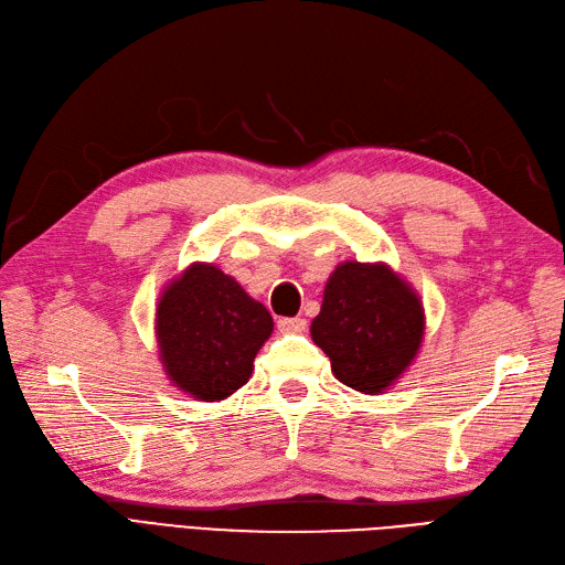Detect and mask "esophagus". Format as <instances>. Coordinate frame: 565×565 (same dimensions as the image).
I'll return each mask as SVG.
<instances>
[{"label":"esophagus","instance_id":"esophagus-1","mask_svg":"<svg viewBox=\"0 0 565 565\" xmlns=\"http://www.w3.org/2000/svg\"><path fill=\"white\" fill-rule=\"evenodd\" d=\"M281 333H302L307 329V321L302 317H284L277 321Z\"/></svg>","mask_w":565,"mask_h":565}]
</instances>
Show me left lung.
Returning <instances> with one entry per match:
<instances>
[{
	"label": "left lung",
	"instance_id": "1",
	"mask_svg": "<svg viewBox=\"0 0 565 565\" xmlns=\"http://www.w3.org/2000/svg\"><path fill=\"white\" fill-rule=\"evenodd\" d=\"M309 333L342 385L380 394L420 352L425 309L390 265L348 260L326 281L321 312Z\"/></svg>",
	"mask_w": 565,
	"mask_h": 565
}]
</instances>
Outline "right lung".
Returning a JSON list of instances; mask_svg holds the SVG:
<instances>
[{
	"instance_id": "obj_1",
	"label": "right lung",
	"mask_w": 565,
	"mask_h": 565,
	"mask_svg": "<svg viewBox=\"0 0 565 565\" xmlns=\"http://www.w3.org/2000/svg\"><path fill=\"white\" fill-rule=\"evenodd\" d=\"M271 329L265 305L211 263H192L163 288L154 319L163 371L199 402L244 387Z\"/></svg>"
}]
</instances>
